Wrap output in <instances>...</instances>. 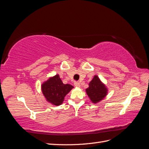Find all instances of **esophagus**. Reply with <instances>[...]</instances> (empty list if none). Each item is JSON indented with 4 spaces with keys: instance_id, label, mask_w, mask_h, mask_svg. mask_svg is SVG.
<instances>
[{
    "instance_id": "34e87169",
    "label": "esophagus",
    "mask_w": 149,
    "mask_h": 149,
    "mask_svg": "<svg viewBox=\"0 0 149 149\" xmlns=\"http://www.w3.org/2000/svg\"><path fill=\"white\" fill-rule=\"evenodd\" d=\"M74 85L76 87H80V83L79 82H75L74 83Z\"/></svg>"
}]
</instances>
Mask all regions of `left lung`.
<instances>
[{"label":"left lung","mask_w":149,"mask_h":149,"mask_svg":"<svg viewBox=\"0 0 149 149\" xmlns=\"http://www.w3.org/2000/svg\"><path fill=\"white\" fill-rule=\"evenodd\" d=\"M86 92L93 103L96 104L102 101L107 96L108 89L97 75H94L89 83Z\"/></svg>","instance_id":"obj_1"}]
</instances>
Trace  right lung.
<instances>
[{"mask_svg":"<svg viewBox=\"0 0 149 149\" xmlns=\"http://www.w3.org/2000/svg\"><path fill=\"white\" fill-rule=\"evenodd\" d=\"M42 91L47 102L53 105H61L65 97L74 87L70 84H63L59 74L49 78L41 85Z\"/></svg>","mask_w":149,"mask_h":149,"instance_id":"1","label":"right lung"}]
</instances>
